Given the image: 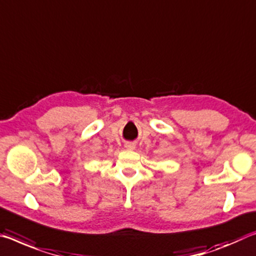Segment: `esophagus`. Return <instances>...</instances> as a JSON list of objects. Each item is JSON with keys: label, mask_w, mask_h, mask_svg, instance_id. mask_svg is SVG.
<instances>
[{"label": "esophagus", "mask_w": 256, "mask_h": 256, "mask_svg": "<svg viewBox=\"0 0 256 256\" xmlns=\"http://www.w3.org/2000/svg\"><path fill=\"white\" fill-rule=\"evenodd\" d=\"M125 147H126L128 149H134V144L128 142V144H125Z\"/></svg>", "instance_id": "1"}]
</instances>
